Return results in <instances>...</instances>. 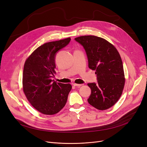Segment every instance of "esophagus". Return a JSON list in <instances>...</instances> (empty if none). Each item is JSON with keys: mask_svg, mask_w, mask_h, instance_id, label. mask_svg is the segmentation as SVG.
Wrapping results in <instances>:
<instances>
[{"mask_svg": "<svg viewBox=\"0 0 147 147\" xmlns=\"http://www.w3.org/2000/svg\"><path fill=\"white\" fill-rule=\"evenodd\" d=\"M73 85L74 86H77V87H80L83 85V84H76V83H73Z\"/></svg>", "mask_w": 147, "mask_h": 147, "instance_id": "esophagus-1", "label": "esophagus"}]
</instances>
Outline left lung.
I'll return each instance as SVG.
<instances>
[{"label": "left lung", "mask_w": 147, "mask_h": 147, "mask_svg": "<svg viewBox=\"0 0 147 147\" xmlns=\"http://www.w3.org/2000/svg\"><path fill=\"white\" fill-rule=\"evenodd\" d=\"M74 40L85 50L89 68L96 71L97 83L88 84L91 89L89 104L99 110L109 109L119 99L125 82L119 52L112 44L99 37L83 36Z\"/></svg>", "instance_id": "left-lung-1"}]
</instances>
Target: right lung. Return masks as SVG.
<instances>
[{"mask_svg":"<svg viewBox=\"0 0 147 147\" xmlns=\"http://www.w3.org/2000/svg\"><path fill=\"white\" fill-rule=\"evenodd\" d=\"M70 40L68 37L46 43L37 48L25 62L23 90L30 104L42 114H57L67 102L71 85L57 83L52 78L55 73L57 53Z\"/></svg>","mask_w":147,"mask_h":147,"instance_id":"add662e5","label":"right lung"}]
</instances>
